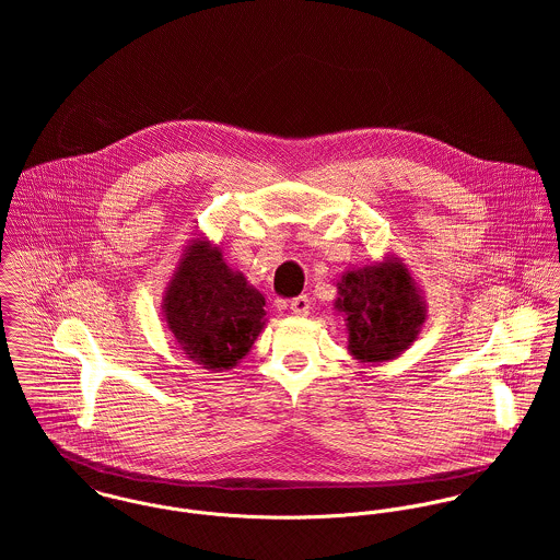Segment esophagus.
I'll return each mask as SVG.
<instances>
[{
  "label": "esophagus",
  "instance_id": "1",
  "mask_svg": "<svg viewBox=\"0 0 560 560\" xmlns=\"http://www.w3.org/2000/svg\"><path fill=\"white\" fill-rule=\"evenodd\" d=\"M291 313L295 315V317H306L308 315V311H311V300L306 298V295H300V298H295V300H291Z\"/></svg>",
  "mask_w": 560,
  "mask_h": 560
}]
</instances>
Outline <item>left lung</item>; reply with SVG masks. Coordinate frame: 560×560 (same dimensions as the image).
Wrapping results in <instances>:
<instances>
[{
	"mask_svg": "<svg viewBox=\"0 0 560 560\" xmlns=\"http://www.w3.org/2000/svg\"><path fill=\"white\" fill-rule=\"evenodd\" d=\"M336 289L334 308L347 325V349L360 364L397 360L424 327L422 289L397 254L347 269Z\"/></svg>",
	"mask_w": 560,
	"mask_h": 560,
	"instance_id": "1",
	"label": "left lung"
}]
</instances>
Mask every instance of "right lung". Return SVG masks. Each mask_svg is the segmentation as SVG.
<instances>
[{"mask_svg":"<svg viewBox=\"0 0 560 560\" xmlns=\"http://www.w3.org/2000/svg\"><path fill=\"white\" fill-rule=\"evenodd\" d=\"M161 315L185 358L213 373L237 366L267 323L262 293L205 235L183 249Z\"/></svg>","mask_w":560,"mask_h":560,"instance_id":"right-lung-1","label":"right lung"}]
</instances>
